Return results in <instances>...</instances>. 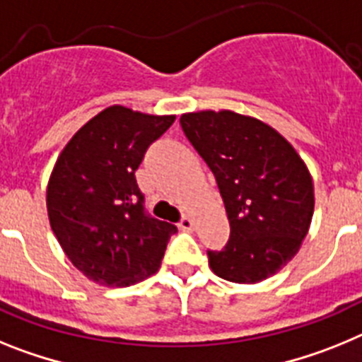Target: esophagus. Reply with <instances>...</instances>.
<instances>
[{"mask_svg":"<svg viewBox=\"0 0 362 362\" xmlns=\"http://www.w3.org/2000/svg\"><path fill=\"white\" fill-rule=\"evenodd\" d=\"M178 228H180L182 231H193V229H194V220L191 218V216H184V218L180 220V224H178Z\"/></svg>","mask_w":362,"mask_h":362,"instance_id":"34e87169","label":"esophagus"}]
</instances>
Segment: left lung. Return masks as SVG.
Wrapping results in <instances>:
<instances>
[{
    "label": "left lung",
    "instance_id": "left-lung-1",
    "mask_svg": "<svg viewBox=\"0 0 362 362\" xmlns=\"http://www.w3.org/2000/svg\"><path fill=\"white\" fill-rule=\"evenodd\" d=\"M185 136L206 160L228 213L229 242L207 251L220 279L257 284L281 272L310 231L315 194L306 163L276 129L235 111L184 112Z\"/></svg>",
    "mask_w": 362,
    "mask_h": 362
}]
</instances>
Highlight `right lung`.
Listing matches in <instances>:
<instances>
[{
    "label": "right lung",
    "mask_w": 362,
    "mask_h": 362,
    "mask_svg": "<svg viewBox=\"0 0 362 362\" xmlns=\"http://www.w3.org/2000/svg\"><path fill=\"white\" fill-rule=\"evenodd\" d=\"M175 115L111 105L74 133L47 184V213L59 246L89 281L125 288L158 272L177 228L144 213L134 171Z\"/></svg>",
    "instance_id": "right-lung-1"
}]
</instances>
